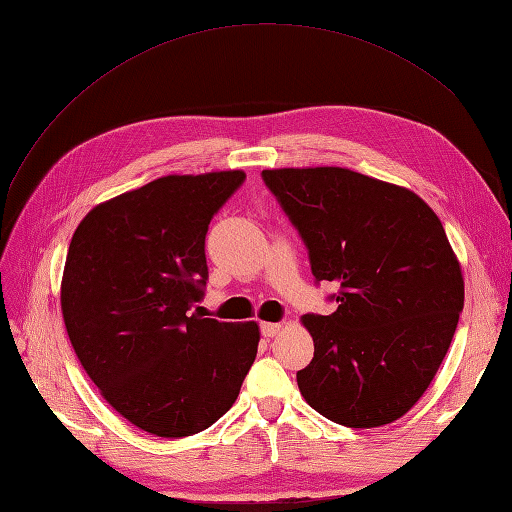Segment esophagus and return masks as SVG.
I'll return each mask as SVG.
<instances>
[{"instance_id": "esophagus-1", "label": "esophagus", "mask_w": 512, "mask_h": 512, "mask_svg": "<svg viewBox=\"0 0 512 512\" xmlns=\"http://www.w3.org/2000/svg\"><path fill=\"white\" fill-rule=\"evenodd\" d=\"M282 329H284L282 322H262L260 324V331H262V335H265V337H275Z\"/></svg>"}]
</instances>
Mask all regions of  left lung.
I'll return each mask as SVG.
<instances>
[{
    "mask_svg": "<svg viewBox=\"0 0 512 512\" xmlns=\"http://www.w3.org/2000/svg\"><path fill=\"white\" fill-rule=\"evenodd\" d=\"M262 179L309 250L316 282H337V309L305 314L314 359L303 399L329 421L371 429L404 416L429 389L463 309L461 265L421 196L339 166L271 168Z\"/></svg>",
    "mask_w": 512,
    "mask_h": 512,
    "instance_id": "1",
    "label": "left lung"
}]
</instances>
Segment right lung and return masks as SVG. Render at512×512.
I'll return each instance as SVG.
<instances>
[{"label": "right lung", "mask_w": 512, "mask_h": 512, "mask_svg": "<svg viewBox=\"0 0 512 512\" xmlns=\"http://www.w3.org/2000/svg\"><path fill=\"white\" fill-rule=\"evenodd\" d=\"M243 170L166 175L91 209L76 226L61 314L87 376L117 414L158 438H185L230 410L260 329L203 318L213 213Z\"/></svg>", "instance_id": "right-lung-1"}]
</instances>
